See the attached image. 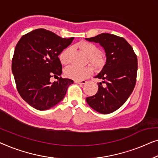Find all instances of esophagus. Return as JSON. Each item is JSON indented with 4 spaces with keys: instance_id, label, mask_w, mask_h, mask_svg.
Segmentation results:
<instances>
[{
    "instance_id": "esophagus-1",
    "label": "esophagus",
    "mask_w": 158,
    "mask_h": 158,
    "mask_svg": "<svg viewBox=\"0 0 158 158\" xmlns=\"http://www.w3.org/2000/svg\"><path fill=\"white\" fill-rule=\"evenodd\" d=\"M74 82H75V83L80 84H84L86 83V80H80V81H75Z\"/></svg>"
}]
</instances>
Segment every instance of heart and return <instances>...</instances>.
Returning <instances> with one entry per match:
<instances>
[{"label":"heart","instance_id":"heart-1","mask_svg":"<svg viewBox=\"0 0 158 158\" xmlns=\"http://www.w3.org/2000/svg\"><path fill=\"white\" fill-rule=\"evenodd\" d=\"M79 46L89 56V61L94 67L99 69L103 66L104 60L102 55L99 54V48L94 44L89 41H83L79 44ZM71 52H72V47L69 46L62 51L60 54L59 59L63 65L66 66L69 64ZM91 71L92 69L89 66L79 67L76 66H72L65 70V75L68 78L77 81L88 77L91 73Z\"/></svg>","mask_w":158,"mask_h":158}]
</instances>
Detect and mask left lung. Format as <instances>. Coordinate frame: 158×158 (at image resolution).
Segmentation results:
<instances>
[{"mask_svg":"<svg viewBox=\"0 0 158 158\" xmlns=\"http://www.w3.org/2000/svg\"><path fill=\"white\" fill-rule=\"evenodd\" d=\"M89 41L99 43L104 48L106 61L96 78L98 92L86 97L89 105L102 114L114 112L124 104L136 84L137 58L130 44L123 37L110 34H101L86 38Z\"/></svg>","mask_w":158,"mask_h":158,"instance_id":"1","label":"left lung"}]
</instances>
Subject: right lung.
I'll return each mask as SVG.
<instances>
[{"instance_id": "obj_1", "label": "right lung", "mask_w": 158, "mask_h": 158, "mask_svg": "<svg viewBox=\"0 0 158 158\" xmlns=\"http://www.w3.org/2000/svg\"><path fill=\"white\" fill-rule=\"evenodd\" d=\"M74 37L63 39L50 31L39 28L23 35L15 48L12 72L18 92L38 110H46L61 102L69 86L74 83L61 76L62 65L58 57ZM58 81L52 83L51 77Z\"/></svg>"}]
</instances>
